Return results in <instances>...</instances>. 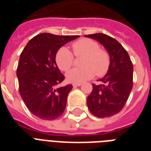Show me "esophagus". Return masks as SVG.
Here are the masks:
<instances>
[{
  "mask_svg": "<svg viewBox=\"0 0 151 151\" xmlns=\"http://www.w3.org/2000/svg\"><path fill=\"white\" fill-rule=\"evenodd\" d=\"M81 83H73V87H78V86H81Z\"/></svg>",
  "mask_w": 151,
  "mask_h": 151,
  "instance_id": "obj_1",
  "label": "esophagus"
}]
</instances>
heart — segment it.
<instances>
[{"mask_svg": "<svg viewBox=\"0 0 151 151\" xmlns=\"http://www.w3.org/2000/svg\"><path fill=\"white\" fill-rule=\"evenodd\" d=\"M72 50L76 57H83L82 67L72 69L66 73L70 82L82 83L93 78L106 75L110 70L111 58L110 53L99 48L96 41L89 38H81L72 44ZM55 62L62 71H67L73 64V55L65 47L59 48L55 55Z\"/></svg>", "mask_w": 151, "mask_h": 151, "instance_id": "1", "label": "heart"}]
</instances>
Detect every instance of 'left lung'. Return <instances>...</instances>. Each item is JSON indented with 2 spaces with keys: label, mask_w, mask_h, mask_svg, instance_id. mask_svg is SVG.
<instances>
[{
  "label": "left lung",
  "mask_w": 151,
  "mask_h": 151,
  "mask_svg": "<svg viewBox=\"0 0 151 151\" xmlns=\"http://www.w3.org/2000/svg\"><path fill=\"white\" fill-rule=\"evenodd\" d=\"M103 45L111 58L107 73L100 79L101 85L92 84L87 98L90 112L97 117L117 114L125 105L133 86V64L127 51L111 37L104 34L85 35Z\"/></svg>",
  "instance_id": "left-lung-1"
}]
</instances>
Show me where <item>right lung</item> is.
Instances as JSON below:
<instances>
[{"instance_id": "obj_1", "label": "right lung", "mask_w": 151, "mask_h": 151, "mask_svg": "<svg viewBox=\"0 0 151 151\" xmlns=\"http://www.w3.org/2000/svg\"><path fill=\"white\" fill-rule=\"evenodd\" d=\"M79 37L40 34L29 40L20 55L16 70L19 91L28 110L40 119H56L65 110L73 86L59 87L65 77L57 66L55 55Z\"/></svg>"}]
</instances>
